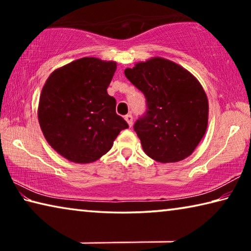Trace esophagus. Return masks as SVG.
I'll return each instance as SVG.
<instances>
[{"label": "esophagus", "instance_id": "34e87169", "mask_svg": "<svg viewBox=\"0 0 251 251\" xmlns=\"http://www.w3.org/2000/svg\"><path fill=\"white\" fill-rule=\"evenodd\" d=\"M125 120L127 123H128L129 127L133 126V115H131V114H127V115L125 116Z\"/></svg>", "mask_w": 251, "mask_h": 251}]
</instances>
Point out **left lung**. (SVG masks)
I'll return each instance as SVG.
<instances>
[{
	"instance_id": "obj_1",
	"label": "left lung",
	"mask_w": 251,
	"mask_h": 251,
	"mask_svg": "<svg viewBox=\"0 0 251 251\" xmlns=\"http://www.w3.org/2000/svg\"><path fill=\"white\" fill-rule=\"evenodd\" d=\"M125 76L146 99V112L134 124L144 151L159 163L192 155L208 124V100L201 83L160 57L126 69Z\"/></svg>"
}]
</instances>
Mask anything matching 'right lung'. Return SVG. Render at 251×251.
<instances>
[{"label": "right lung", "mask_w": 251, "mask_h": 251, "mask_svg": "<svg viewBox=\"0 0 251 251\" xmlns=\"http://www.w3.org/2000/svg\"><path fill=\"white\" fill-rule=\"evenodd\" d=\"M115 62L83 57L54 71L39 105V122L46 141L59 155L78 164L105 155L128 124L116 114V100L107 87Z\"/></svg>", "instance_id": "1"}]
</instances>
